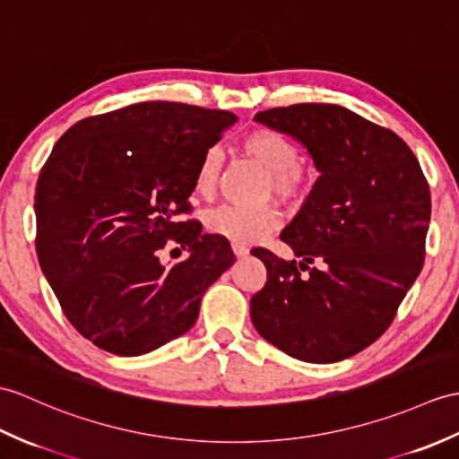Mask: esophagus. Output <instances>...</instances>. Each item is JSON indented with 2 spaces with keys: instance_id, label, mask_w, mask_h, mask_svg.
Instances as JSON below:
<instances>
[{
  "instance_id": "34e87169",
  "label": "esophagus",
  "mask_w": 459,
  "mask_h": 459,
  "mask_svg": "<svg viewBox=\"0 0 459 459\" xmlns=\"http://www.w3.org/2000/svg\"><path fill=\"white\" fill-rule=\"evenodd\" d=\"M232 252H234V255H237V258H244V255H248V248L244 247V244H237V242H232Z\"/></svg>"
}]
</instances>
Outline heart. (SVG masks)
Returning <instances> with one entry per match:
<instances>
[{"label":"heart","instance_id":"heart-1","mask_svg":"<svg viewBox=\"0 0 459 459\" xmlns=\"http://www.w3.org/2000/svg\"><path fill=\"white\" fill-rule=\"evenodd\" d=\"M244 154L270 174L268 191L283 201L299 199L308 189L307 172L301 168L299 148L280 131L258 126L240 141ZM222 158L215 146L207 148L195 169V191L211 197L217 191ZM281 225L280 211L272 205L234 207L225 205L207 215V229L237 244H252L268 237Z\"/></svg>","mask_w":459,"mask_h":459}]
</instances>
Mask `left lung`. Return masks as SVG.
Returning <instances> with one entry per match:
<instances>
[{
    "label": "left lung",
    "instance_id": "left-lung-1",
    "mask_svg": "<svg viewBox=\"0 0 459 459\" xmlns=\"http://www.w3.org/2000/svg\"><path fill=\"white\" fill-rule=\"evenodd\" d=\"M254 121L301 143L321 176L280 237L299 265L252 250L268 270L250 299L252 323L291 358L346 359L385 333L419 278L429 184L395 133L340 105H290L255 113Z\"/></svg>",
    "mask_w": 459,
    "mask_h": 459
}]
</instances>
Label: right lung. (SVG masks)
Masks as SVG:
<instances>
[{
  "label": "right lung",
  "mask_w": 459,
  "mask_h": 459,
  "mask_svg": "<svg viewBox=\"0 0 459 459\" xmlns=\"http://www.w3.org/2000/svg\"><path fill=\"white\" fill-rule=\"evenodd\" d=\"M238 121L229 111L146 101L64 133L35 189L37 255L72 326L117 356H143L195 325L201 297L234 264L225 237L178 222L201 156ZM174 238L190 255L167 268Z\"/></svg>",
  "instance_id": "1"
}]
</instances>
